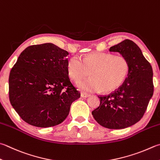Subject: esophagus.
I'll return each mask as SVG.
<instances>
[{"mask_svg":"<svg viewBox=\"0 0 160 160\" xmlns=\"http://www.w3.org/2000/svg\"><path fill=\"white\" fill-rule=\"evenodd\" d=\"M81 96L82 98H88L90 96L89 94H88V93H86V92H81Z\"/></svg>","mask_w":160,"mask_h":160,"instance_id":"obj_1","label":"esophagus"}]
</instances>
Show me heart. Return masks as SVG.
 I'll use <instances>...</instances> for the list:
<instances>
[{
	"label": "heart",
	"instance_id": "heart-1",
	"mask_svg": "<svg viewBox=\"0 0 160 160\" xmlns=\"http://www.w3.org/2000/svg\"><path fill=\"white\" fill-rule=\"evenodd\" d=\"M129 69L125 57L109 53H92L81 59L74 56L68 62V74L73 80L91 75L92 77L77 83L78 88L87 92L113 91L124 83Z\"/></svg>",
	"mask_w": 160,
	"mask_h": 160
}]
</instances>
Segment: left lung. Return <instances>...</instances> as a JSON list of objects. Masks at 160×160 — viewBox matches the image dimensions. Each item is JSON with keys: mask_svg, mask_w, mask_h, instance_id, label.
<instances>
[{"mask_svg": "<svg viewBox=\"0 0 160 160\" xmlns=\"http://www.w3.org/2000/svg\"><path fill=\"white\" fill-rule=\"evenodd\" d=\"M128 60L129 74L121 86L107 95L99 96L100 104L92 111L95 120L108 129H124L142 118L154 91L152 68L140 48L130 40L110 47Z\"/></svg>", "mask_w": 160, "mask_h": 160, "instance_id": "8db88e82", "label": "left lung"}]
</instances>
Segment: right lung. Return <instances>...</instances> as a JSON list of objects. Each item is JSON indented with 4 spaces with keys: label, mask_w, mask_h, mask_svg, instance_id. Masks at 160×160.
Masks as SVG:
<instances>
[{
    "label": "right lung",
    "mask_w": 160,
    "mask_h": 160,
    "mask_svg": "<svg viewBox=\"0 0 160 160\" xmlns=\"http://www.w3.org/2000/svg\"><path fill=\"white\" fill-rule=\"evenodd\" d=\"M69 53L52 43L24 49L9 77V98L26 122L49 128L64 121L80 92L68 72Z\"/></svg>",
    "instance_id": "add662e5"
}]
</instances>
